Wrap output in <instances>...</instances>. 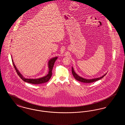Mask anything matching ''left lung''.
I'll list each match as a JSON object with an SVG mask.
<instances>
[{"label": "left lung", "instance_id": "8db88e82", "mask_svg": "<svg viewBox=\"0 0 125 125\" xmlns=\"http://www.w3.org/2000/svg\"><path fill=\"white\" fill-rule=\"evenodd\" d=\"M72 74H73V77L76 80H77L79 82L84 83H93V82H94L95 81H97L98 80H100L102 78H103L107 74V73H106L104 75H103L102 76H101L100 77L93 78V79H86V78H84L81 77L79 75H78L74 71V69H73V66L72 67Z\"/></svg>", "mask_w": 125, "mask_h": 125}]
</instances>
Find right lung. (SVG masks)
<instances>
[{
  "mask_svg": "<svg viewBox=\"0 0 125 125\" xmlns=\"http://www.w3.org/2000/svg\"><path fill=\"white\" fill-rule=\"evenodd\" d=\"M11 58H12L13 65V66H14L16 71L17 72L18 75L23 81H24L25 82L28 83H31V84H41V83H46L51 79V78L52 77V68L53 67L55 62L58 59V57H53L49 60V61L48 62L49 72H48V73L47 74L43 77L39 78L37 79H28V78H26L24 77V76L18 70L16 66L15 65V64L13 62V61L12 59V56H11Z\"/></svg>",
  "mask_w": 125,
  "mask_h": 125,
  "instance_id": "1",
  "label": "right lung"
}]
</instances>
